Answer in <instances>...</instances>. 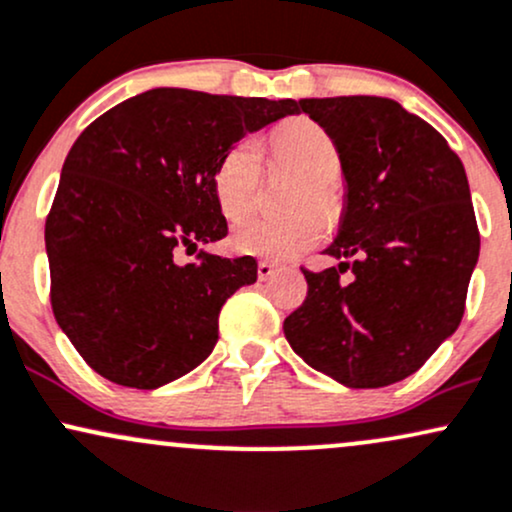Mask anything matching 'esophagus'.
<instances>
[{
	"label": "esophagus",
	"mask_w": 512,
	"mask_h": 512,
	"mask_svg": "<svg viewBox=\"0 0 512 512\" xmlns=\"http://www.w3.org/2000/svg\"><path fill=\"white\" fill-rule=\"evenodd\" d=\"M275 270H278V268H275L273 263H268V261H261V263H258V266H256L258 280H270V278H273V275H275Z\"/></svg>",
	"instance_id": "1"
}]
</instances>
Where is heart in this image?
I'll list each match as a JSON object with an SVG mask.
<instances>
[{
    "instance_id": "obj_1",
    "label": "heart",
    "mask_w": 512,
    "mask_h": 512,
    "mask_svg": "<svg viewBox=\"0 0 512 512\" xmlns=\"http://www.w3.org/2000/svg\"><path fill=\"white\" fill-rule=\"evenodd\" d=\"M270 153L275 167L304 179V189L292 201V210L304 213L282 220L246 222L234 232V249L242 254L287 261L314 249L323 239V218L335 220L340 201L333 184L342 172V158L335 141L323 126L306 117L287 119L270 134ZM263 186V160L254 138H244L222 155L213 177L218 206L230 222L249 218L258 206Z\"/></svg>"
}]
</instances>
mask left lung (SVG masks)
Wrapping results in <instances>:
<instances>
[{
  "instance_id": "obj_1",
  "label": "left lung",
  "mask_w": 512,
  "mask_h": 512,
  "mask_svg": "<svg viewBox=\"0 0 512 512\" xmlns=\"http://www.w3.org/2000/svg\"><path fill=\"white\" fill-rule=\"evenodd\" d=\"M297 110L338 146L347 208L326 249L340 263L302 268L309 292L285 318V338L342 386H390L422 369L465 314L479 258L465 167L395 100L306 98Z\"/></svg>"
}]
</instances>
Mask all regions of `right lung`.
Instances as JSON below:
<instances>
[{"label":"right lung","mask_w":512,"mask_h":512,"mask_svg":"<svg viewBox=\"0 0 512 512\" xmlns=\"http://www.w3.org/2000/svg\"><path fill=\"white\" fill-rule=\"evenodd\" d=\"M297 112V100L153 88L81 131L45 246L52 314L90 369L153 390L213 352L222 304L256 282V261L179 254L227 237L213 189L222 155Z\"/></svg>","instance_id":"add662e5"}]
</instances>
